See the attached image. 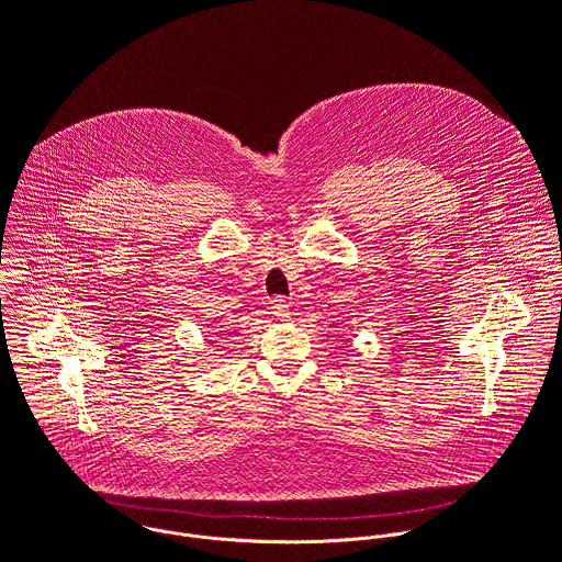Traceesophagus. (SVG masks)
I'll return each instance as SVG.
<instances>
[{"mask_svg":"<svg viewBox=\"0 0 562 562\" xmlns=\"http://www.w3.org/2000/svg\"><path fill=\"white\" fill-rule=\"evenodd\" d=\"M271 311H273L276 317H282V319L289 317V302H286L284 297H280V295L273 297V300H271Z\"/></svg>","mask_w":562,"mask_h":562,"instance_id":"1","label":"esophagus"}]
</instances>
